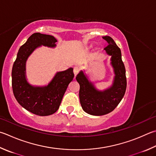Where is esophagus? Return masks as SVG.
<instances>
[{
  "instance_id": "esophagus-1",
  "label": "esophagus",
  "mask_w": 156,
  "mask_h": 156,
  "mask_svg": "<svg viewBox=\"0 0 156 156\" xmlns=\"http://www.w3.org/2000/svg\"><path fill=\"white\" fill-rule=\"evenodd\" d=\"M79 72V68L78 67H73V73H74L75 76L78 74V73Z\"/></svg>"
}]
</instances>
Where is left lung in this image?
I'll list each match as a JSON object with an SVG mask.
<instances>
[{
  "instance_id": "8db88e82",
  "label": "left lung",
  "mask_w": 156,
  "mask_h": 156,
  "mask_svg": "<svg viewBox=\"0 0 156 156\" xmlns=\"http://www.w3.org/2000/svg\"><path fill=\"white\" fill-rule=\"evenodd\" d=\"M102 38L108 44L104 50L111 56L110 64L115 73L112 86L104 90H98L83 71H80L76 77L80 84L79 98L81 106L84 112L95 116L112 112L122 100L127 86L126 68L120 48L110 37L104 36Z\"/></svg>"
}]
</instances>
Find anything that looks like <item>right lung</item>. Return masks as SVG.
I'll use <instances>...</instances> for the list:
<instances>
[{"instance_id":"1","label":"right lung","mask_w":156,"mask_h":156,"mask_svg":"<svg viewBox=\"0 0 156 156\" xmlns=\"http://www.w3.org/2000/svg\"><path fill=\"white\" fill-rule=\"evenodd\" d=\"M55 37L39 33H33L18 50L11 77L12 89L16 100L28 111L39 116H48L57 111L69 84L74 74L73 68L58 72L46 86H33L27 80L26 63L29 56L41 46L56 47Z\"/></svg>"}]
</instances>
